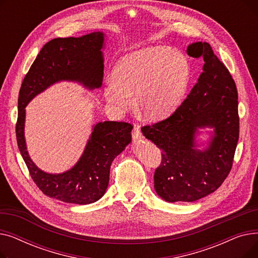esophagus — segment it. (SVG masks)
Masks as SVG:
<instances>
[{
	"instance_id": "esophagus-1",
	"label": "esophagus",
	"mask_w": 258,
	"mask_h": 258,
	"mask_svg": "<svg viewBox=\"0 0 258 258\" xmlns=\"http://www.w3.org/2000/svg\"><path fill=\"white\" fill-rule=\"evenodd\" d=\"M132 136H133V139H134L135 141L143 139V135H142V133H141L139 126L135 125V127H134V130H133V132H132Z\"/></svg>"
}]
</instances>
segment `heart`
I'll return each mask as SVG.
<instances>
[{
  "label": "heart",
  "instance_id": "obj_1",
  "mask_svg": "<svg viewBox=\"0 0 258 258\" xmlns=\"http://www.w3.org/2000/svg\"><path fill=\"white\" fill-rule=\"evenodd\" d=\"M112 75L103 96L115 114L132 111L135 95L145 118L160 121L181 103L190 80V66L183 52L154 46L125 54L116 62Z\"/></svg>",
  "mask_w": 258,
  "mask_h": 258
}]
</instances>
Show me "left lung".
Wrapping results in <instances>:
<instances>
[{
	"mask_svg": "<svg viewBox=\"0 0 258 258\" xmlns=\"http://www.w3.org/2000/svg\"><path fill=\"white\" fill-rule=\"evenodd\" d=\"M188 55L205 63L198 83L174 113L141 128L162 151L154 181L159 197L169 203L195 202L218 189L231 170L239 135L237 90L226 66L208 43H194ZM211 127L209 146L199 150V128Z\"/></svg>",
	"mask_w": 258,
	"mask_h": 258,
	"instance_id": "8db88e82",
	"label": "left lung"
}]
</instances>
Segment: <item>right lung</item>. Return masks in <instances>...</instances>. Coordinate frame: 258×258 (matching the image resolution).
Listing matches in <instances>:
<instances>
[{"mask_svg": "<svg viewBox=\"0 0 258 258\" xmlns=\"http://www.w3.org/2000/svg\"><path fill=\"white\" fill-rule=\"evenodd\" d=\"M103 32L80 37L54 38L48 42L26 74L19 94L17 141L21 155L37 187L47 197L71 204L87 205L105 194L113 160L132 141L133 125L127 122L104 121L94 124L84 154L62 173L39 169L27 152L25 107L36 95L58 81H76L89 90L98 89L103 78Z\"/></svg>", "mask_w": 258, "mask_h": 258, "instance_id": "obj_1", "label": "right lung"}]
</instances>
